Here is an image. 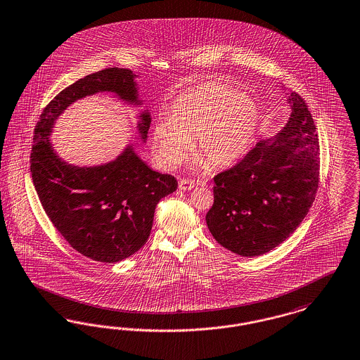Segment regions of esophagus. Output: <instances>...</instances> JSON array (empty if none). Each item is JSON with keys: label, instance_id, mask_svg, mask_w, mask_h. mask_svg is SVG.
I'll return each instance as SVG.
<instances>
[{"label": "esophagus", "instance_id": "34e87169", "mask_svg": "<svg viewBox=\"0 0 360 360\" xmlns=\"http://www.w3.org/2000/svg\"><path fill=\"white\" fill-rule=\"evenodd\" d=\"M195 181H193V179H181L179 181V188L181 190H191V188H194L195 187Z\"/></svg>", "mask_w": 360, "mask_h": 360}]
</instances>
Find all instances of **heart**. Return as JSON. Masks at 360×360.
Here are the masks:
<instances>
[{
    "label": "heart",
    "mask_w": 360,
    "mask_h": 360,
    "mask_svg": "<svg viewBox=\"0 0 360 360\" xmlns=\"http://www.w3.org/2000/svg\"><path fill=\"white\" fill-rule=\"evenodd\" d=\"M259 127L255 101L231 86L205 82L179 95L170 117L154 124L151 139L167 169L186 158L197 138V154L210 167H226L243 158Z\"/></svg>",
    "instance_id": "obj_1"
}]
</instances>
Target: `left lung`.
<instances>
[{"mask_svg":"<svg viewBox=\"0 0 360 360\" xmlns=\"http://www.w3.org/2000/svg\"><path fill=\"white\" fill-rule=\"evenodd\" d=\"M288 103L292 112L281 131L214 176L206 224L217 243L238 256H261L285 241L315 201L316 127L302 96L290 92Z\"/></svg>","mask_w":360,"mask_h":360,"instance_id":"8db88e82","label":"left lung"}]
</instances>
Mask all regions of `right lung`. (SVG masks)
<instances>
[{"mask_svg":"<svg viewBox=\"0 0 360 360\" xmlns=\"http://www.w3.org/2000/svg\"><path fill=\"white\" fill-rule=\"evenodd\" d=\"M136 75L107 68L77 80L51 101L33 135L30 173L44 210L75 250L88 259L115 264L138 252L153 228L158 202L178 186L173 175L150 169L132 144L108 163L75 166L60 158L51 143L55 123L71 104L99 92L142 105ZM151 116L139 114L138 132L147 141Z\"/></svg>","mask_w":360,"mask_h":360,"instance_id":"obj_1","label":"right lung"}]
</instances>
